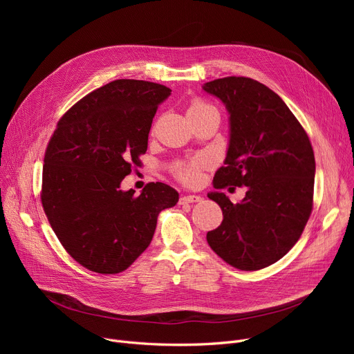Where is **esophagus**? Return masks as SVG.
<instances>
[{
  "label": "esophagus",
  "mask_w": 354,
  "mask_h": 354,
  "mask_svg": "<svg viewBox=\"0 0 354 354\" xmlns=\"http://www.w3.org/2000/svg\"><path fill=\"white\" fill-rule=\"evenodd\" d=\"M202 198L199 195H183L180 198V203H194V202H201Z\"/></svg>",
  "instance_id": "obj_1"
}]
</instances>
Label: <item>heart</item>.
I'll return each instance as SVG.
<instances>
[{
    "label": "heart",
    "mask_w": 354,
    "mask_h": 354,
    "mask_svg": "<svg viewBox=\"0 0 354 354\" xmlns=\"http://www.w3.org/2000/svg\"><path fill=\"white\" fill-rule=\"evenodd\" d=\"M212 106L209 104H205L202 102H194L188 111H198V110H205V109H209ZM207 165V160L203 158H196L194 159L191 163H185V165H180L178 169H176V175L180 180L187 182V183H196L199 182L201 179V169L203 166Z\"/></svg>",
    "instance_id": "obj_1"
}]
</instances>
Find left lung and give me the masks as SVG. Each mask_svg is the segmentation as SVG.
Returning a JSON list of instances; mask_svg holds the SVG:
<instances>
[{"instance_id": "8db88e82", "label": "left lung", "mask_w": 354, "mask_h": 354, "mask_svg": "<svg viewBox=\"0 0 354 354\" xmlns=\"http://www.w3.org/2000/svg\"><path fill=\"white\" fill-rule=\"evenodd\" d=\"M202 88L230 115L225 166L216 171L214 188H248L238 203L221 191L208 194L224 219L207 241L238 270L266 268L294 247L310 218L315 175L310 139L283 99L263 83L224 77Z\"/></svg>"}]
</instances>
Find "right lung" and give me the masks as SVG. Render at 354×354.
Listing matches in <instances>:
<instances>
[{"label":"right lung","mask_w":354,"mask_h":354,"mask_svg":"<svg viewBox=\"0 0 354 354\" xmlns=\"http://www.w3.org/2000/svg\"><path fill=\"white\" fill-rule=\"evenodd\" d=\"M171 91L145 80L110 82L74 104L48 142L43 208L62 245L90 271L118 274L132 266L151 244L159 212L176 205L179 194L162 182L138 196L120 189Z\"/></svg>","instance_id":"1"}]
</instances>
